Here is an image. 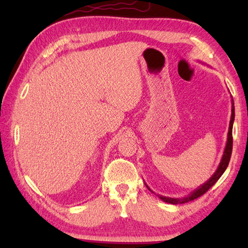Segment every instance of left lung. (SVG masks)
<instances>
[{
	"mask_svg": "<svg viewBox=\"0 0 248 248\" xmlns=\"http://www.w3.org/2000/svg\"><path fill=\"white\" fill-rule=\"evenodd\" d=\"M234 117H235V112H234V103L232 99V115H231V121H230V127H229V133H228V141H226V145L224 149V153L223 156H222V159L220 162L219 166L216 170V173L213 174L210 179L208 180L207 183H204L203 185H201L196 190H194L191 192L190 195H188L185 198H170V197H164L161 195H157L159 197V199H162L163 201H165L167 203H171V204H178V203H186L188 201H192L197 198H199L200 196H202L203 194H205L210 188H211L213 185H215L217 179H219L222 174L224 173L226 167L229 165L230 158H231V154H232V148H233V138H232V129H233V123H234ZM148 187V186H146ZM149 188V187H148ZM150 189V188H149ZM151 190V189H150Z\"/></svg>",
	"mask_w": 248,
	"mask_h": 248,
	"instance_id": "8db88e82",
	"label": "left lung"
}]
</instances>
